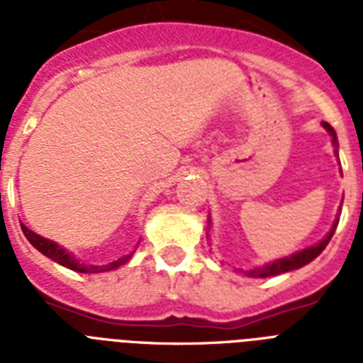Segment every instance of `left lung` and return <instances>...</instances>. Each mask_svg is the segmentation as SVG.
<instances>
[{"instance_id": "8db88e82", "label": "left lung", "mask_w": 363, "mask_h": 363, "mask_svg": "<svg viewBox=\"0 0 363 363\" xmlns=\"http://www.w3.org/2000/svg\"><path fill=\"white\" fill-rule=\"evenodd\" d=\"M322 125H324L328 133L332 135L333 147H337V135H335V130H333L332 125L328 124V122H322ZM335 152H337V148H335ZM337 224H339V216L335 218L332 230H330V233H328L326 238L322 239L320 242L313 245V247H307V248H303V250H299V252H294V254H290V256H284V258L275 259V262H269V264H264V265H259V267H254V269L245 271V273H247L248 277H258V279H264V277H275V275H281V273H286V271H294V269H299V267H303V265H307L309 262H313V259H315L316 256H318V254H320L322 250L326 248V245L330 242V239L333 238V232H335Z\"/></svg>"}]
</instances>
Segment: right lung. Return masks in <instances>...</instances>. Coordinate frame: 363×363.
I'll return each instance as SVG.
<instances>
[{
  "mask_svg": "<svg viewBox=\"0 0 363 363\" xmlns=\"http://www.w3.org/2000/svg\"><path fill=\"white\" fill-rule=\"evenodd\" d=\"M20 226H22V232H24L26 239H28V241H30L31 245H33L37 250H39V252L45 254L47 258L54 259V262H58L60 265H64V267H67V269L79 271V273H101V271L116 269V267L124 265L125 262H130V258L133 256V252H135V250H131L130 254H125V256H122V258L115 259V262H111V264H107V265L81 264V262H79V259H77L73 254L67 252L64 247H60V245H56V242L50 241V239H45V238H41V235H37L35 232L28 230L24 224H20ZM137 245H139V242H137Z\"/></svg>",
  "mask_w": 363,
  "mask_h": 363,
  "instance_id": "obj_1",
  "label": "right lung"
}]
</instances>
